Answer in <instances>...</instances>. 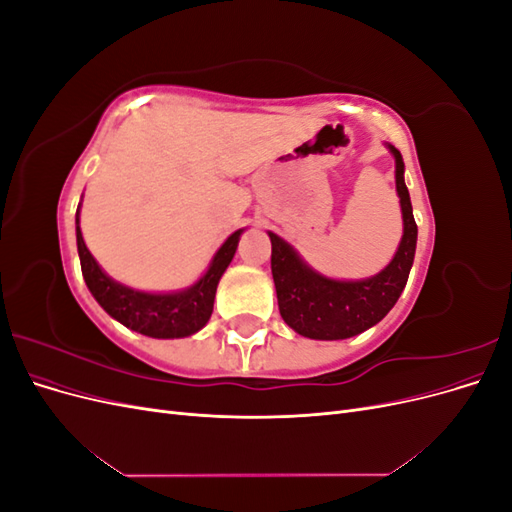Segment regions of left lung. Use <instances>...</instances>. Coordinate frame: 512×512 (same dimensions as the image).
<instances>
[{"label":"left lung","instance_id":"8db88e82","mask_svg":"<svg viewBox=\"0 0 512 512\" xmlns=\"http://www.w3.org/2000/svg\"><path fill=\"white\" fill-rule=\"evenodd\" d=\"M395 158V183L404 215V237L393 260L378 275L359 282L329 280L273 232L271 237V273L277 292L280 314L290 329L309 339H346L378 324L404 292L416 252V222L410 194L404 181V160L389 145Z\"/></svg>","mask_w":512,"mask_h":512}]
</instances>
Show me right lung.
<instances>
[{
	"label": "right lung",
	"mask_w": 512,
	"mask_h": 512,
	"mask_svg": "<svg viewBox=\"0 0 512 512\" xmlns=\"http://www.w3.org/2000/svg\"><path fill=\"white\" fill-rule=\"evenodd\" d=\"M241 232L243 230L232 232L224 241L218 254L213 256L207 273L194 286L179 292L153 294L123 286L111 280L100 269L96 258L91 256L83 241L79 213H76V245H79L81 271L89 292L104 307V312L119 320L123 327L158 339L188 337L203 329L209 322L215 290H218L220 277L224 275L232 256L237 252Z\"/></svg>",
	"instance_id": "obj_1"
}]
</instances>
